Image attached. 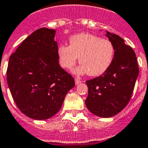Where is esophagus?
<instances>
[{
	"label": "esophagus",
	"instance_id": "34e87169",
	"mask_svg": "<svg viewBox=\"0 0 148 148\" xmlns=\"http://www.w3.org/2000/svg\"><path fill=\"white\" fill-rule=\"evenodd\" d=\"M80 83H81V80H79L78 78H75V84H79Z\"/></svg>",
	"mask_w": 148,
	"mask_h": 148
}]
</instances>
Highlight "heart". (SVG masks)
I'll list each match as a JSON object with an SVG mask.
<instances>
[{"label": "heart", "mask_w": 148, "mask_h": 148, "mask_svg": "<svg viewBox=\"0 0 148 148\" xmlns=\"http://www.w3.org/2000/svg\"><path fill=\"white\" fill-rule=\"evenodd\" d=\"M115 55L113 43L107 39L90 33H80L69 39V46L62 45L58 55L62 68L69 69L75 64L77 57L81 64L76 69L77 74L99 76L111 66Z\"/></svg>", "instance_id": "b5f03b06"}]
</instances>
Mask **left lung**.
Returning <instances> with one entry per match:
<instances>
[{
	"label": "left lung",
	"mask_w": 148,
	"mask_h": 148,
	"mask_svg": "<svg viewBox=\"0 0 148 148\" xmlns=\"http://www.w3.org/2000/svg\"><path fill=\"white\" fill-rule=\"evenodd\" d=\"M106 33L115 47L113 61L103 75L86 80L88 96L85 100L92 113L103 118L116 116L127 106L139 72L132 48L117 35Z\"/></svg>",
	"instance_id": "8db88e82"
}]
</instances>
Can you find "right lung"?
<instances>
[{
	"instance_id": "right-lung-1",
	"label": "right lung",
	"mask_w": 148,
	"mask_h": 148,
	"mask_svg": "<svg viewBox=\"0 0 148 148\" xmlns=\"http://www.w3.org/2000/svg\"><path fill=\"white\" fill-rule=\"evenodd\" d=\"M55 30L41 28L29 36L10 55L7 80L14 102L26 116L36 120L52 117L75 85L60 67Z\"/></svg>"
}]
</instances>
